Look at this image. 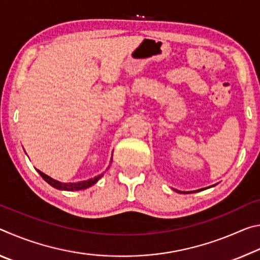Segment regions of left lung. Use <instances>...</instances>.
Returning a JSON list of instances; mask_svg holds the SVG:
<instances>
[{
    "mask_svg": "<svg viewBox=\"0 0 260 260\" xmlns=\"http://www.w3.org/2000/svg\"><path fill=\"white\" fill-rule=\"evenodd\" d=\"M213 186H214V184H213ZM213 186H211V187H213ZM203 189L204 188H202V189H199V190H192V191H180V190H177V189H174V190L175 191H177V192H180V193H189V192H196V191H200V190H203Z\"/></svg>",
    "mask_w": 260,
    "mask_h": 260,
    "instance_id": "left-lung-1",
    "label": "left lung"
}]
</instances>
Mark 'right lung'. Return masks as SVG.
Returning a JSON list of instances; mask_svg holds the SVG:
<instances>
[{"label":"right lung","mask_w":260,"mask_h":260,"mask_svg":"<svg viewBox=\"0 0 260 260\" xmlns=\"http://www.w3.org/2000/svg\"><path fill=\"white\" fill-rule=\"evenodd\" d=\"M111 161H112V157H111V160H110V162H111ZM37 171L39 172V174H40L41 177L43 178V180L49 183L51 187L58 189V190H67V191L82 190V189L89 188L103 177V173H102V174L96 175V177H94V178H90L88 180H83V181H79V182H60V181H58V180L52 179V178L49 177V175H47L43 172H41L40 170H37Z\"/></svg>","instance_id":"add662e5"}]
</instances>
